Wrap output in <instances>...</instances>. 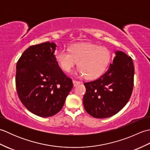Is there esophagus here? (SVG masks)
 <instances>
[{
    "label": "esophagus",
    "mask_w": 150,
    "mask_h": 150,
    "mask_svg": "<svg viewBox=\"0 0 150 150\" xmlns=\"http://www.w3.org/2000/svg\"><path fill=\"white\" fill-rule=\"evenodd\" d=\"M73 85H74V86H75L81 84V82L79 81H76V80H73Z\"/></svg>",
    "instance_id": "esophagus-1"
}]
</instances>
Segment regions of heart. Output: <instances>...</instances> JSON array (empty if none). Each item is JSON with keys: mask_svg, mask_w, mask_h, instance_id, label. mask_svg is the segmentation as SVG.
Here are the masks:
<instances>
[{"mask_svg": "<svg viewBox=\"0 0 150 150\" xmlns=\"http://www.w3.org/2000/svg\"><path fill=\"white\" fill-rule=\"evenodd\" d=\"M110 52L107 47L94 44H75L70 51L61 49L57 52L55 58L64 71L69 73L77 64L80 75L94 79L99 77L106 70L110 60Z\"/></svg>", "mask_w": 150, "mask_h": 150, "instance_id": "obj_1", "label": "heart"}]
</instances>
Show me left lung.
<instances>
[{
  "instance_id": "8db88e82",
  "label": "left lung",
  "mask_w": 150,
  "mask_h": 150,
  "mask_svg": "<svg viewBox=\"0 0 150 150\" xmlns=\"http://www.w3.org/2000/svg\"><path fill=\"white\" fill-rule=\"evenodd\" d=\"M108 71L93 81L84 82V109L97 119L107 118L122 110L131 97L134 82V66L131 57L115 52Z\"/></svg>"
}]
</instances>
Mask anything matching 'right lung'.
<instances>
[{
  "label": "right lung",
  "mask_w": 150,
  "mask_h": 150,
  "mask_svg": "<svg viewBox=\"0 0 150 150\" xmlns=\"http://www.w3.org/2000/svg\"><path fill=\"white\" fill-rule=\"evenodd\" d=\"M56 44L33 45L22 53L16 66L15 83L21 103L31 113L52 117L61 110L73 84L59 66Z\"/></svg>",
  "instance_id": "1"
}]
</instances>
